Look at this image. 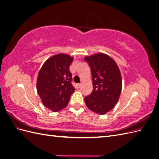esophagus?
<instances>
[{
    "label": "esophagus",
    "instance_id": "1",
    "mask_svg": "<svg viewBox=\"0 0 159 159\" xmlns=\"http://www.w3.org/2000/svg\"><path fill=\"white\" fill-rule=\"evenodd\" d=\"M81 84H77V88H80V87H81Z\"/></svg>",
    "mask_w": 159,
    "mask_h": 159
}]
</instances>
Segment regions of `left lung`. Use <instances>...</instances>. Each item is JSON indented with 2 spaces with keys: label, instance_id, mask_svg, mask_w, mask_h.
I'll list each match as a JSON object with an SVG mask.
<instances>
[{
  "label": "left lung",
  "instance_id": "left-lung-1",
  "mask_svg": "<svg viewBox=\"0 0 159 159\" xmlns=\"http://www.w3.org/2000/svg\"><path fill=\"white\" fill-rule=\"evenodd\" d=\"M84 59L90 66L93 80L92 92L84 98L86 106L91 111L104 115L118 102L122 89L121 72L113 59L103 53Z\"/></svg>",
  "mask_w": 159,
  "mask_h": 159
}]
</instances>
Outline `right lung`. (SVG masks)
Here are the masks:
<instances>
[{"label": "right lung", "instance_id": "obj_1", "mask_svg": "<svg viewBox=\"0 0 159 159\" xmlns=\"http://www.w3.org/2000/svg\"><path fill=\"white\" fill-rule=\"evenodd\" d=\"M73 60L68 54H56L44 62L38 72L37 93L43 105L53 112L65 108L75 91L70 71Z\"/></svg>", "mask_w": 159, "mask_h": 159}]
</instances>
